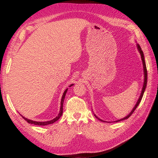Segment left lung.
Segmentation results:
<instances>
[{"label":"left lung","instance_id":"8db88e82","mask_svg":"<svg viewBox=\"0 0 158 158\" xmlns=\"http://www.w3.org/2000/svg\"><path fill=\"white\" fill-rule=\"evenodd\" d=\"M137 49H138V51L139 52L140 54H141V60H142V63H143V73H144V81H143V88H142V90H141V95L139 96V98L138 100H137V102L136 103L135 106H134V108L132 109V110L131 111L130 113L127 115V116H125V118H121L120 120H118V121H116V122H118V121H123V120H125L129 118L131 115H132L133 114V112L135 111V110L136 109H137V107L138 106V105H139L140 102L141 100V99H142V97L143 95V93H144V91H145V89H146V84H147V69H146V63H145V59H144V56H143V53L142 52V50H141V47L139 46V44H137ZM94 116L97 118L98 120H100V121H102V120H101L100 118H99L98 117H97V116H96L95 114H94Z\"/></svg>","mask_w":158,"mask_h":158}]
</instances>
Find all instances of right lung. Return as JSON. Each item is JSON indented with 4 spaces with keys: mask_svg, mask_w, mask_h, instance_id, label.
<instances>
[{
    "mask_svg": "<svg viewBox=\"0 0 158 158\" xmlns=\"http://www.w3.org/2000/svg\"><path fill=\"white\" fill-rule=\"evenodd\" d=\"M73 84H71L69 85V87L72 86ZM68 89H67L63 93V95L62 96V98H61V102H60V111H59V114H58V116L55 118H53V120H51L49 121H45V122H38V121H32V120L30 119H28L26 118L23 117V116H21L23 117V118L26 121H27L28 123H31V124H34V125H49V124H52L53 123L57 121L58 119L60 118V116H62V114H63V102H64V99H65V95H66V93L68 91Z\"/></svg>",
    "mask_w": 158,
    "mask_h": 158,
    "instance_id": "right-lung-1",
    "label": "right lung"
}]
</instances>
